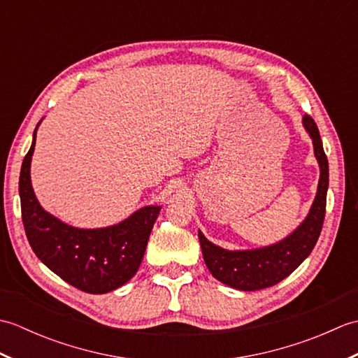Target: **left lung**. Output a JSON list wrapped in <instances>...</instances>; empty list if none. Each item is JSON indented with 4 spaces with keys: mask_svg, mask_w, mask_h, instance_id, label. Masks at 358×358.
<instances>
[{
    "mask_svg": "<svg viewBox=\"0 0 358 358\" xmlns=\"http://www.w3.org/2000/svg\"><path fill=\"white\" fill-rule=\"evenodd\" d=\"M303 126L313 138L314 154L320 164L317 195L305 222L289 237L275 245L250 250H226L218 248L199 231L204 263L212 275L227 286L240 291H258L280 283L305 262L320 237L326 214L329 164L323 150L320 132L313 117H303Z\"/></svg>",
    "mask_w": 358,
    "mask_h": 358,
    "instance_id": "left-lung-1",
    "label": "left lung"
}]
</instances>
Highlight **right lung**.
<instances>
[{
	"label": "right lung",
	"instance_id": "1",
	"mask_svg": "<svg viewBox=\"0 0 358 358\" xmlns=\"http://www.w3.org/2000/svg\"><path fill=\"white\" fill-rule=\"evenodd\" d=\"M35 135L36 129L20 173L21 217L30 248L52 272L83 292L106 294L123 286L140 268L162 208L146 206L101 229H78L59 222L40 206L30 185Z\"/></svg>",
	"mask_w": 358,
	"mask_h": 358
}]
</instances>
